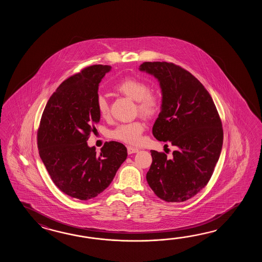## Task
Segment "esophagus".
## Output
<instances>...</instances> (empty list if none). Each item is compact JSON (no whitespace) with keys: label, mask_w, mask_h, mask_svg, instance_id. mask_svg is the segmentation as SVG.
I'll return each instance as SVG.
<instances>
[{"label":"esophagus","mask_w":262,"mask_h":262,"mask_svg":"<svg viewBox=\"0 0 262 262\" xmlns=\"http://www.w3.org/2000/svg\"><path fill=\"white\" fill-rule=\"evenodd\" d=\"M138 151H139L138 148H135V147H132V146H128V147H127V152H128V155L136 154V152H138Z\"/></svg>","instance_id":"1"}]
</instances>
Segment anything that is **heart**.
<instances>
[{"label":"heart","instance_id":"1","mask_svg":"<svg viewBox=\"0 0 262 262\" xmlns=\"http://www.w3.org/2000/svg\"><path fill=\"white\" fill-rule=\"evenodd\" d=\"M115 90L127 96L130 99L137 101L138 110L146 116L156 114L160 106V95L152 90H149L148 84L136 78H125L115 85ZM96 106L102 117L108 114V103L104 95H98L96 98ZM144 123L136 121L118 125L112 132L113 139L128 144H138L141 140V135L144 131Z\"/></svg>","mask_w":262,"mask_h":262}]
</instances>
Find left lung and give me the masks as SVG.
I'll use <instances>...</instances> for the list:
<instances>
[{"instance_id":"1","label":"left lung","mask_w":262,"mask_h":262,"mask_svg":"<svg viewBox=\"0 0 262 262\" xmlns=\"http://www.w3.org/2000/svg\"><path fill=\"white\" fill-rule=\"evenodd\" d=\"M139 71L154 76L161 88L152 134L157 140L176 147L170 158L150 150L147 182L163 201H187L206 186L221 154L223 129L217 110L200 80L182 67L146 61Z\"/></svg>"}]
</instances>
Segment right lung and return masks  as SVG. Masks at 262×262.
Listing matches in <instances>:
<instances>
[{"instance_id": "right-lung-1", "label": "right lung", "mask_w": 262, "mask_h": 262, "mask_svg": "<svg viewBox=\"0 0 262 262\" xmlns=\"http://www.w3.org/2000/svg\"><path fill=\"white\" fill-rule=\"evenodd\" d=\"M111 66L87 67L67 78L48 101L37 132L40 158L66 195L88 201L111 184L127 157L124 145L106 142L100 152L87 143L100 121L96 106L99 83Z\"/></svg>"}]
</instances>
